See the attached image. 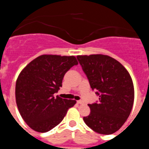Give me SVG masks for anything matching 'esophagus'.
Segmentation results:
<instances>
[{
    "mask_svg": "<svg viewBox=\"0 0 149 149\" xmlns=\"http://www.w3.org/2000/svg\"><path fill=\"white\" fill-rule=\"evenodd\" d=\"M77 103H78V104H83V103H84V102H83L81 101V100H78V101H77Z\"/></svg>",
    "mask_w": 149,
    "mask_h": 149,
    "instance_id": "34e87169",
    "label": "esophagus"
}]
</instances>
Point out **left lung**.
Instances as JSON below:
<instances>
[{
	"label": "left lung",
	"instance_id": "left-lung-1",
	"mask_svg": "<svg viewBox=\"0 0 149 149\" xmlns=\"http://www.w3.org/2000/svg\"><path fill=\"white\" fill-rule=\"evenodd\" d=\"M77 59L91 88L100 96L99 101L88 104L91 113L83 120L97 133L113 134L123 126L133 107L134 91L131 76L119 61L108 56H78Z\"/></svg>",
	"mask_w": 149,
	"mask_h": 149
}]
</instances>
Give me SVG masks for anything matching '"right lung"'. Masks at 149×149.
Returning a JSON list of instances; mask_svg holds the SVG:
<instances>
[{"instance_id":"right-lung-1","label":"right lung","mask_w":149,"mask_h":149,"mask_svg":"<svg viewBox=\"0 0 149 149\" xmlns=\"http://www.w3.org/2000/svg\"><path fill=\"white\" fill-rule=\"evenodd\" d=\"M74 56L42 55L28 64L18 76L15 99L23 120L34 131L45 133L59 124L75 100L55 97L65 73L77 65Z\"/></svg>"}]
</instances>
